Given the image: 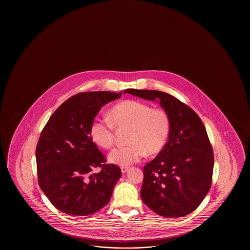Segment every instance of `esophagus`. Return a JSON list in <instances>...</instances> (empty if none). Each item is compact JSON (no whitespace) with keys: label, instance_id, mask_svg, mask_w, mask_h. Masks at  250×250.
Wrapping results in <instances>:
<instances>
[{"label":"esophagus","instance_id":"34e87169","mask_svg":"<svg viewBox=\"0 0 250 250\" xmlns=\"http://www.w3.org/2000/svg\"><path fill=\"white\" fill-rule=\"evenodd\" d=\"M121 170H122V172H123V173H126L127 170H129V168H128V167H122V168H121Z\"/></svg>","mask_w":250,"mask_h":250}]
</instances>
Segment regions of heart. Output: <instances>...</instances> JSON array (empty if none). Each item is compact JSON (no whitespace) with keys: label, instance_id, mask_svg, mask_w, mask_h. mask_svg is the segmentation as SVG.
<instances>
[{"label":"heart","instance_id":"heart-1","mask_svg":"<svg viewBox=\"0 0 250 250\" xmlns=\"http://www.w3.org/2000/svg\"><path fill=\"white\" fill-rule=\"evenodd\" d=\"M111 119L96 118L90 126L94 143L110 148L114 142L115 126L129 127L128 145L118 146L108 155L110 163L127 166L139 162L145 154H154L164 148L170 130V118L160 109L136 100L123 101L112 107Z\"/></svg>","mask_w":250,"mask_h":250}]
</instances>
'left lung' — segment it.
<instances>
[{
	"instance_id": "8db88e82",
	"label": "left lung",
	"mask_w": 250,
	"mask_h": 250,
	"mask_svg": "<svg viewBox=\"0 0 250 250\" xmlns=\"http://www.w3.org/2000/svg\"><path fill=\"white\" fill-rule=\"evenodd\" d=\"M124 93L159 103L170 118L168 142L144 167L142 200L161 216H185L201 204L212 183L213 154L206 127L190 107L167 93Z\"/></svg>"
}]
</instances>
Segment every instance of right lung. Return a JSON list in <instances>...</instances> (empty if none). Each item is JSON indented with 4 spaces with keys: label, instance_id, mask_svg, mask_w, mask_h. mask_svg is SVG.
Listing matches in <instances>:
<instances>
[{
    "label": "right lung",
    "instance_id": "obj_1",
    "mask_svg": "<svg viewBox=\"0 0 250 250\" xmlns=\"http://www.w3.org/2000/svg\"><path fill=\"white\" fill-rule=\"evenodd\" d=\"M122 92L80 93L64 102L43 127L36 149L38 182L61 212L86 216L106 206L122 176L90 136V126L102 107L119 99ZM97 167L102 171L92 174Z\"/></svg>",
    "mask_w": 250,
    "mask_h": 250
}]
</instances>
